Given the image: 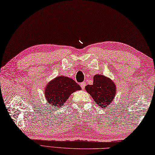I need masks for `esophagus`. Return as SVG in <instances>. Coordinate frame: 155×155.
<instances>
[{"label":"esophagus","instance_id":"obj_1","mask_svg":"<svg viewBox=\"0 0 155 155\" xmlns=\"http://www.w3.org/2000/svg\"><path fill=\"white\" fill-rule=\"evenodd\" d=\"M85 86H86V82H83L81 83V84H80V87H81V88H82V89H84V88H85Z\"/></svg>","mask_w":155,"mask_h":155}]
</instances>
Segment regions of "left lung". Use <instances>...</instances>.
Wrapping results in <instances>:
<instances>
[{"instance_id": "8db88e82", "label": "left lung", "mask_w": 155, "mask_h": 155, "mask_svg": "<svg viewBox=\"0 0 155 155\" xmlns=\"http://www.w3.org/2000/svg\"><path fill=\"white\" fill-rule=\"evenodd\" d=\"M85 89L93 97L96 104L101 108L108 107L115 97L117 87L113 81L104 75L96 74L93 84L87 85Z\"/></svg>"}]
</instances>
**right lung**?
I'll return each mask as SVG.
<instances>
[{
	"mask_svg": "<svg viewBox=\"0 0 155 155\" xmlns=\"http://www.w3.org/2000/svg\"><path fill=\"white\" fill-rule=\"evenodd\" d=\"M82 88L71 78L64 75L58 76L47 84L45 89V96L50 106L62 108L73 93Z\"/></svg>",
	"mask_w": 155,
	"mask_h": 155,
	"instance_id": "add662e5",
	"label": "right lung"
}]
</instances>
